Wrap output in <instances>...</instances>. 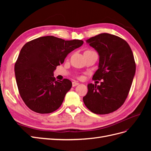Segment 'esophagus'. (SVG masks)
<instances>
[{
  "instance_id": "34e87169",
  "label": "esophagus",
  "mask_w": 151,
  "mask_h": 151,
  "mask_svg": "<svg viewBox=\"0 0 151 151\" xmlns=\"http://www.w3.org/2000/svg\"><path fill=\"white\" fill-rule=\"evenodd\" d=\"M79 83H77V82L74 81V82H72V86H73V87L76 86H77V85H79Z\"/></svg>"
}]
</instances>
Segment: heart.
<instances>
[{
  "instance_id": "heart-1",
  "label": "heart",
  "mask_w": 151,
  "mask_h": 151,
  "mask_svg": "<svg viewBox=\"0 0 151 151\" xmlns=\"http://www.w3.org/2000/svg\"><path fill=\"white\" fill-rule=\"evenodd\" d=\"M79 79H83V76H79Z\"/></svg>"
}]
</instances>
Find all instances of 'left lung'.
Here are the masks:
<instances>
[{
    "label": "left lung",
    "instance_id": "left-lung-1",
    "mask_svg": "<svg viewBox=\"0 0 151 151\" xmlns=\"http://www.w3.org/2000/svg\"><path fill=\"white\" fill-rule=\"evenodd\" d=\"M98 52L99 68L93 77L101 84H89L83 101L91 111L105 115L120 108L129 95L136 65L131 48L125 40L101 33L87 40Z\"/></svg>",
    "mask_w": 151,
    "mask_h": 151
}]
</instances>
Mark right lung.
I'll return each mask as SVG.
<instances>
[{
    "instance_id": "obj_1",
    "label": "right lung",
    "mask_w": 151,
    "mask_h": 151,
    "mask_svg": "<svg viewBox=\"0 0 151 151\" xmlns=\"http://www.w3.org/2000/svg\"><path fill=\"white\" fill-rule=\"evenodd\" d=\"M83 43V40L47 36L22 47L15 63V76L21 97L32 111L50 113L61 106L72 84L67 79L56 81L53 71L68 53Z\"/></svg>"
}]
</instances>
